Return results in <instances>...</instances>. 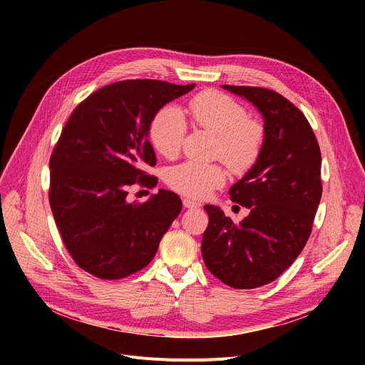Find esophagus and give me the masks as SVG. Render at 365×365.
Segmentation results:
<instances>
[{
  "label": "esophagus",
  "mask_w": 365,
  "mask_h": 365,
  "mask_svg": "<svg viewBox=\"0 0 365 365\" xmlns=\"http://www.w3.org/2000/svg\"><path fill=\"white\" fill-rule=\"evenodd\" d=\"M183 207L186 208H198L201 207V204L198 201H194V200H189V198H183Z\"/></svg>",
  "instance_id": "esophagus-1"
}]
</instances>
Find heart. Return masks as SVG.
<instances>
[{
    "instance_id": "obj_1",
    "label": "heart",
    "mask_w": 365,
    "mask_h": 365,
    "mask_svg": "<svg viewBox=\"0 0 365 365\" xmlns=\"http://www.w3.org/2000/svg\"><path fill=\"white\" fill-rule=\"evenodd\" d=\"M194 125L216 136L215 158L222 160L235 175L250 171L259 161L264 142V128L247 109L229 96L217 91L197 94L187 103ZM186 134V121L179 108H161L149 124L148 136L161 155L171 158L179 153ZM226 173L219 164L182 163L167 173V183L190 198H205L220 187Z\"/></svg>"
}]
</instances>
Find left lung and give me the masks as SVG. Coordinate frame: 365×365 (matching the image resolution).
Listing matches in <instances>:
<instances>
[{"label":"left lung","mask_w":365,"mask_h":365,"mask_svg":"<svg viewBox=\"0 0 365 365\" xmlns=\"http://www.w3.org/2000/svg\"><path fill=\"white\" fill-rule=\"evenodd\" d=\"M222 87L260 110L264 142L256 165L229 189L231 200L250 215L235 225L219 207L204 205L208 226L201 253L216 278L248 290L277 279L308 241L322 194L321 150L303 112L279 93Z\"/></svg>","instance_id":"left-lung-1"}]
</instances>
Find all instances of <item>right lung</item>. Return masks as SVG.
I'll list each match as a JSON object with an SVG mask.
<instances>
[{"mask_svg":"<svg viewBox=\"0 0 365 365\" xmlns=\"http://www.w3.org/2000/svg\"><path fill=\"white\" fill-rule=\"evenodd\" d=\"M195 84L125 80L99 88L76 106L50 157L48 201L68 253L86 272L120 279L139 272L180 210L171 190L128 202V187H152L157 164L148 128L165 103Z\"/></svg>","mask_w":365,"mask_h":365,"instance_id":"add662e5","label":"right lung"}]
</instances>
